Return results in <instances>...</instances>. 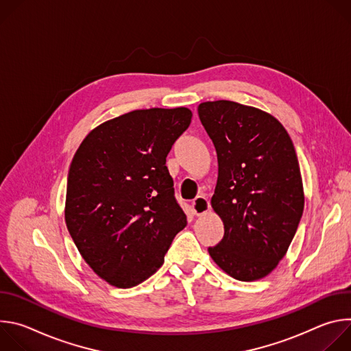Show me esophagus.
<instances>
[{
  "label": "esophagus",
  "mask_w": 351,
  "mask_h": 351,
  "mask_svg": "<svg viewBox=\"0 0 351 351\" xmlns=\"http://www.w3.org/2000/svg\"><path fill=\"white\" fill-rule=\"evenodd\" d=\"M191 208H193V213L195 215H203L206 214L208 210H210V202L208 198L204 197V195H198L193 199L191 203Z\"/></svg>",
  "instance_id": "1"
}]
</instances>
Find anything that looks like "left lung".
Returning <instances> with one entry per match:
<instances>
[{
	"instance_id": "1",
	"label": "left lung",
	"mask_w": 351,
	"mask_h": 351,
	"mask_svg": "<svg viewBox=\"0 0 351 351\" xmlns=\"http://www.w3.org/2000/svg\"><path fill=\"white\" fill-rule=\"evenodd\" d=\"M197 111L217 149L211 206L225 228L208 253L237 280L261 279L285 257L304 210L293 141L276 118L254 107L219 99Z\"/></svg>"
}]
</instances>
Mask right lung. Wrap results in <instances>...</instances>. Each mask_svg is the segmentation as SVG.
Instances as JSON below:
<instances>
[{
    "mask_svg": "<svg viewBox=\"0 0 351 351\" xmlns=\"http://www.w3.org/2000/svg\"><path fill=\"white\" fill-rule=\"evenodd\" d=\"M191 117L184 107L136 110L93 129L75 153L65 222L83 260L115 287L152 276L187 225L165 164Z\"/></svg>",
    "mask_w": 351,
    "mask_h": 351,
    "instance_id": "add662e5",
    "label": "right lung"
}]
</instances>
